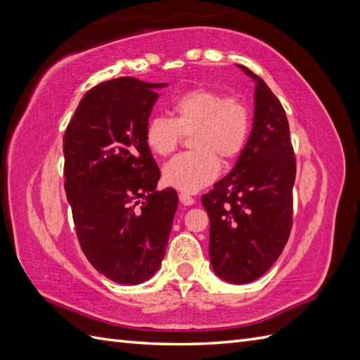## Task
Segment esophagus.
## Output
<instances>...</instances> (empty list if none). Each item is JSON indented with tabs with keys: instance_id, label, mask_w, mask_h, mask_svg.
<instances>
[{
	"instance_id": "esophagus-1",
	"label": "esophagus",
	"mask_w": 360,
	"mask_h": 360,
	"mask_svg": "<svg viewBox=\"0 0 360 360\" xmlns=\"http://www.w3.org/2000/svg\"><path fill=\"white\" fill-rule=\"evenodd\" d=\"M179 200L182 205H193L195 204V198L187 195V193H184V191L182 193H179Z\"/></svg>"
}]
</instances>
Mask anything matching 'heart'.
I'll use <instances>...</instances> for the list:
<instances>
[{
  "mask_svg": "<svg viewBox=\"0 0 360 360\" xmlns=\"http://www.w3.org/2000/svg\"><path fill=\"white\" fill-rule=\"evenodd\" d=\"M170 115L153 116L146 125V144L158 156L173 153L182 135L193 152L167 162L162 179L173 188L195 193L219 176L221 160L235 162L252 133V112L239 98L213 89H195L170 104Z\"/></svg>",
  "mask_w": 360,
  "mask_h": 360,
  "instance_id": "1",
  "label": "heart"
}]
</instances>
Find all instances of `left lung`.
I'll return each mask as SVG.
<instances>
[{"mask_svg": "<svg viewBox=\"0 0 360 360\" xmlns=\"http://www.w3.org/2000/svg\"><path fill=\"white\" fill-rule=\"evenodd\" d=\"M255 81V118L248 144L233 170L202 198L210 218V264L221 279L248 283L278 261L293 219L296 160L285 110L270 87Z\"/></svg>", "mask_w": 360, "mask_h": 360, "instance_id": "obj_1", "label": "left lung"}]
</instances>
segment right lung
Returning <instances> with one entry per match:
<instances>
[{
	"instance_id": "right-lung-1",
	"label": "right lung",
	"mask_w": 360,
	"mask_h": 360,
	"mask_svg": "<svg viewBox=\"0 0 360 360\" xmlns=\"http://www.w3.org/2000/svg\"><path fill=\"white\" fill-rule=\"evenodd\" d=\"M152 84L131 77L82 96L63 138L64 188L79 245L113 282L136 285L161 266L178 195L156 191L160 169L146 144L156 103Z\"/></svg>"
}]
</instances>
